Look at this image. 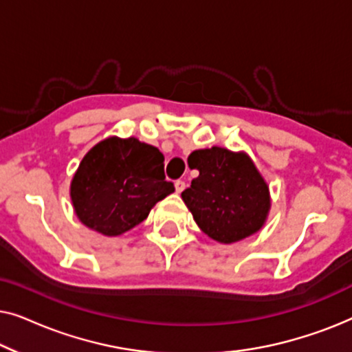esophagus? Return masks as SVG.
<instances>
[{
    "instance_id": "1",
    "label": "esophagus",
    "mask_w": 352,
    "mask_h": 352,
    "mask_svg": "<svg viewBox=\"0 0 352 352\" xmlns=\"http://www.w3.org/2000/svg\"><path fill=\"white\" fill-rule=\"evenodd\" d=\"M175 187H176V192H177V194H181V192L186 189V182H184V181H181V179H177V181L175 182Z\"/></svg>"
}]
</instances>
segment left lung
<instances>
[{
    "instance_id": "8db88e82",
    "label": "left lung",
    "mask_w": 352,
    "mask_h": 352,
    "mask_svg": "<svg viewBox=\"0 0 352 352\" xmlns=\"http://www.w3.org/2000/svg\"><path fill=\"white\" fill-rule=\"evenodd\" d=\"M187 163L199 170V176L181 197L210 239L234 243L263 229L271 194L247 153L214 146L194 151Z\"/></svg>"
}]
</instances>
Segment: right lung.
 Returning <instances> with one entry per match:
<instances>
[{
  "instance_id": "1",
  "label": "right lung",
  "mask_w": 352,
  "mask_h": 352,
  "mask_svg": "<svg viewBox=\"0 0 352 352\" xmlns=\"http://www.w3.org/2000/svg\"><path fill=\"white\" fill-rule=\"evenodd\" d=\"M165 157L136 138L110 136L80 162L70 182L76 218L96 232L117 237L147 218L157 201L175 192L165 181Z\"/></svg>"
}]
</instances>
